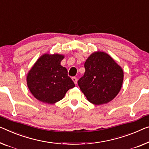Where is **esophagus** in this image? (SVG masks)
Listing matches in <instances>:
<instances>
[{
  "instance_id": "34e87169",
  "label": "esophagus",
  "mask_w": 149,
  "mask_h": 149,
  "mask_svg": "<svg viewBox=\"0 0 149 149\" xmlns=\"http://www.w3.org/2000/svg\"><path fill=\"white\" fill-rule=\"evenodd\" d=\"M72 79L73 81L74 82V84H77V78H76V77H72Z\"/></svg>"
}]
</instances>
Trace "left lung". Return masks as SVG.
Masks as SVG:
<instances>
[{
    "label": "left lung",
    "instance_id": "1",
    "mask_svg": "<svg viewBox=\"0 0 149 149\" xmlns=\"http://www.w3.org/2000/svg\"><path fill=\"white\" fill-rule=\"evenodd\" d=\"M84 67L85 74L77 83L88 100L95 105L112 101L121 90L123 68L108 53L99 51L88 57Z\"/></svg>",
    "mask_w": 149,
    "mask_h": 149
}]
</instances>
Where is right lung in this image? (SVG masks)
<instances>
[{"instance_id": "right-lung-1", "label": "right lung", "mask_w": 149, "mask_h": 149, "mask_svg": "<svg viewBox=\"0 0 149 149\" xmlns=\"http://www.w3.org/2000/svg\"><path fill=\"white\" fill-rule=\"evenodd\" d=\"M64 55L45 53L29 71L26 84L35 98L42 102L53 104L60 101L66 92L75 87L68 70L61 65Z\"/></svg>"}]
</instances>
